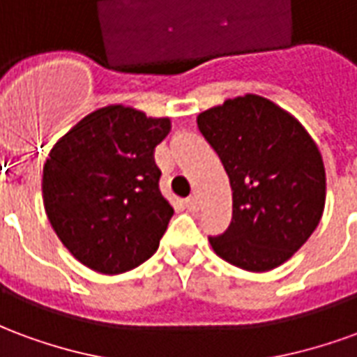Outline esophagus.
I'll list each match as a JSON object with an SVG mask.
<instances>
[{
    "label": "esophagus",
    "mask_w": 357,
    "mask_h": 357,
    "mask_svg": "<svg viewBox=\"0 0 357 357\" xmlns=\"http://www.w3.org/2000/svg\"><path fill=\"white\" fill-rule=\"evenodd\" d=\"M185 206L189 212H197V210H199V199H197L195 195H191L189 199H185Z\"/></svg>",
    "instance_id": "obj_1"
}]
</instances>
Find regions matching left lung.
<instances>
[{"label":"left lung","instance_id":"1","mask_svg":"<svg viewBox=\"0 0 357 357\" xmlns=\"http://www.w3.org/2000/svg\"><path fill=\"white\" fill-rule=\"evenodd\" d=\"M233 191L231 224L208 237L220 258L247 271L287 262L325 206V166L298 120L260 95L227 99L197 116Z\"/></svg>","mask_w":357,"mask_h":357}]
</instances>
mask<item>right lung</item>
Masks as SVG:
<instances>
[{"label": "right lung", "mask_w": 357, "mask_h": 357, "mask_svg": "<svg viewBox=\"0 0 357 357\" xmlns=\"http://www.w3.org/2000/svg\"><path fill=\"white\" fill-rule=\"evenodd\" d=\"M170 118L110 105L82 118L43 164V204L53 229L84 266L116 275L155 255L170 218L155 147Z\"/></svg>", "instance_id": "add662e5"}]
</instances>
